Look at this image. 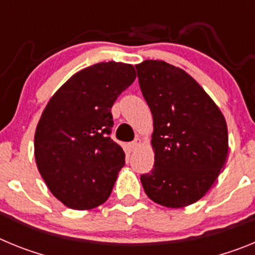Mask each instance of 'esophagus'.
<instances>
[{
	"mask_svg": "<svg viewBox=\"0 0 255 255\" xmlns=\"http://www.w3.org/2000/svg\"><path fill=\"white\" fill-rule=\"evenodd\" d=\"M139 145H140V139H135L134 141H131V143L129 144V147L131 150H135L136 148L139 147Z\"/></svg>",
	"mask_w": 255,
	"mask_h": 255,
	"instance_id": "esophagus-1",
	"label": "esophagus"
}]
</instances>
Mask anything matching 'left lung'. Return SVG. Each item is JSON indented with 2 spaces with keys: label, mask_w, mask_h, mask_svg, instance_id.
<instances>
[{
  "label": "left lung",
  "mask_w": 255,
  "mask_h": 255,
  "mask_svg": "<svg viewBox=\"0 0 255 255\" xmlns=\"http://www.w3.org/2000/svg\"><path fill=\"white\" fill-rule=\"evenodd\" d=\"M135 67L153 116L154 166L141 175V185L161 206H190L211 189L226 162V120L203 88L180 67L158 60Z\"/></svg>",
  "instance_id": "8db88e82"
}]
</instances>
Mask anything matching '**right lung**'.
<instances>
[{
    "instance_id": "obj_1",
    "label": "right lung",
    "mask_w": 255,
    "mask_h": 255,
    "mask_svg": "<svg viewBox=\"0 0 255 255\" xmlns=\"http://www.w3.org/2000/svg\"><path fill=\"white\" fill-rule=\"evenodd\" d=\"M136 78L132 65L100 62L76 73L53 94L37 125V167L51 193L69 208L92 209L111 194L125 164L111 139V108Z\"/></svg>"
}]
</instances>
